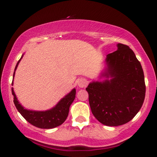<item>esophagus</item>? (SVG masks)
I'll list each match as a JSON object with an SVG mask.
<instances>
[{
	"instance_id": "1",
	"label": "esophagus",
	"mask_w": 157,
	"mask_h": 157,
	"mask_svg": "<svg viewBox=\"0 0 157 157\" xmlns=\"http://www.w3.org/2000/svg\"><path fill=\"white\" fill-rule=\"evenodd\" d=\"M87 84H88L87 80H85V79H79V80H77V85H78L79 87L80 88L85 87V86H87Z\"/></svg>"
}]
</instances>
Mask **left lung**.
Segmentation results:
<instances>
[{
    "label": "left lung",
    "mask_w": 157,
    "mask_h": 157,
    "mask_svg": "<svg viewBox=\"0 0 157 157\" xmlns=\"http://www.w3.org/2000/svg\"><path fill=\"white\" fill-rule=\"evenodd\" d=\"M102 82L93 81L89 93L91 112L103 125L118 126L127 123L141 109L145 96L144 72L134 52L118 44L117 50L109 54ZM111 77L110 80L109 78Z\"/></svg>",
    "instance_id": "obj_1"
}]
</instances>
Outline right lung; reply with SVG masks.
<instances>
[{
  "label": "right lung",
  "instance_id": "right-lung-1",
  "mask_svg": "<svg viewBox=\"0 0 157 157\" xmlns=\"http://www.w3.org/2000/svg\"><path fill=\"white\" fill-rule=\"evenodd\" d=\"M22 57H21V58H22ZM21 58L20 59L17 65H16L15 71L13 74V77L15 76V70L18 66ZM12 85H13V82H12ZM12 94L14 96L13 101L16 109H17V111H19L20 113L22 115L26 121H28L32 125L39 128L50 129L62 125L65 122V120H66L68 115V112H69L70 105L75 100L76 89H72L71 92L68 93L63 98L61 99L55 107L45 111H31V110L24 109L17 100L13 89H12Z\"/></svg>",
  "mask_w": 157,
  "mask_h": 157
}]
</instances>
